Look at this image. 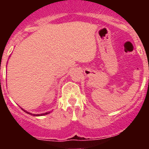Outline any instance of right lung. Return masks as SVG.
<instances>
[{
    "mask_svg": "<svg viewBox=\"0 0 149 149\" xmlns=\"http://www.w3.org/2000/svg\"><path fill=\"white\" fill-rule=\"evenodd\" d=\"M23 110L24 111V112H26V113L29 114V115H33V116H42V115H47V114H49V112H46V113H44V114H40V115H35V114H31V113H30V112H28L27 111L24 110V109H23Z\"/></svg>",
    "mask_w": 149,
    "mask_h": 149,
    "instance_id": "right-lung-1",
    "label": "right lung"
}]
</instances>
